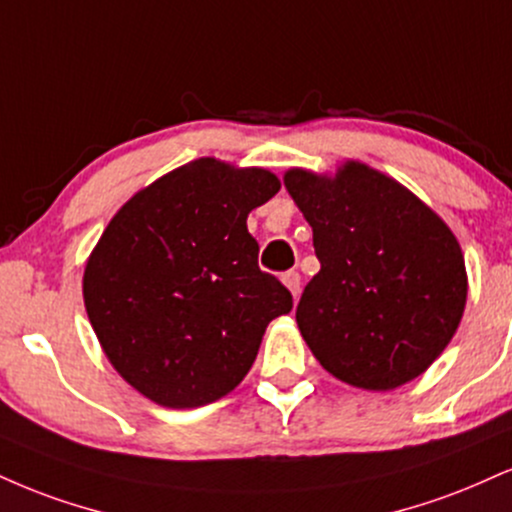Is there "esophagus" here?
<instances>
[{
  "label": "esophagus",
  "mask_w": 512,
  "mask_h": 512,
  "mask_svg": "<svg viewBox=\"0 0 512 512\" xmlns=\"http://www.w3.org/2000/svg\"><path fill=\"white\" fill-rule=\"evenodd\" d=\"M281 281H283V286L288 288V291H291V295L295 300H298V295H300V274L298 272H286L281 276Z\"/></svg>",
  "instance_id": "obj_1"
}]
</instances>
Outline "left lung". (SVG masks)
<instances>
[{"mask_svg": "<svg viewBox=\"0 0 512 512\" xmlns=\"http://www.w3.org/2000/svg\"><path fill=\"white\" fill-rule=\"evenodd\" d=\"M283 186L312 226L322 264L295 310L319 365L365 391L427 372L467 303L465 257L446 221L355 159L336 174L288 169Z\"/></svg>", "mask_w": 512, "mask_h": 512, "instance_id": "left-lung-1", "label": "left lung"}]
</instances>
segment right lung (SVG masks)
<instances>
[{
    "mask_svg": "<svg viewBox=\"0 0 512 512\" xmlns=\"http://www.w3.org/2000/svg\"><path fill=\"white\" fill-rule=\"evenodd\" d=\"M260 166L200 157L114 214L83 274L85 312L123 381L164 408L231 393L293 298L257 267L248 214L279 193Z\"/></svg>",
    "mask_w": 512,
    "mask_h": 512,
    "instance_id": "obj_1",
    "label": "right lung"
}]
</instances>
